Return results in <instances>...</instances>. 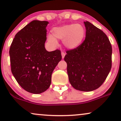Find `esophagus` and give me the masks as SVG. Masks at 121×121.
Listing matches in <instances>:
<instances>
[{"label": "esophagus", "instance_id": "obj_1", "mask_svg": "<svg viewBox=\"0 0 121 121\" xmlns=\"http://www.w3.org/2000/svg\"><path fill=\"white\" fill-rule=\"evenodd\" d=\"M62 59H64V58L65 57V54L64 52H62Z\"/></svg>", "mask_w": 121, "mask_h": 121}]
</instances>
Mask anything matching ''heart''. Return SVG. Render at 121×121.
Instances as JSON below:
<instances>
[{
	"mask_svg": "<svg viewBox=\"0 0 121 121\" xmlns=\"http://www.w3.org/2000/svg\"><path fill=\"white\" fill-rule=\"evenodd\" d=\"M52 37L48 36V40L54 45L58 44V39L63 40L66 48L75 49L81 44L85 36V29L80 24H71L55 27L52 30Z\"/></svg>",
	"mask_w": 121,
	"mask_h": 121,
	"instance_id": "heart-1",
	"label": "heart"
}]
</instances>
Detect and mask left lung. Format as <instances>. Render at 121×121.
<instances>
[{
	"label": "left lung",
	"mask_w": 121,
	"mask_h": 121,
	"mask_svg": "<svg viewBox=\"0 0 121 121\" xmlns=\"http://www.w3.org/2000/svg\"><path fill=\"white\" fill-rule=\"evenodd\" d=\"M86 38L78 48L67 51L69 82L77 90L90 92L98 88L112 65V46L106 35L88 21L84 22Z\"/></svg>",
	"instance_id": "8db88e82"
}]
</instances>
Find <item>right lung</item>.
Returning <instances> with one entry per match:
<instances>
[{
    "label": "right lung",
    "instance_id": "1",
    "mask_svg": "<svg viewBox=\"0 0 121 121\" xmlns=\"http://www.w3.org/2000/svg\"><path fill=\"white\" fill-rule=\"evenodd\" d=\"M48 21H32L16 34L10 48L11 72L24 90L33 94L46 91L53 71L62 59L57 50L45 48Z\"/></svg>",
    "mask_w": 121,
    "mask_h": 121
}]
</instances>
